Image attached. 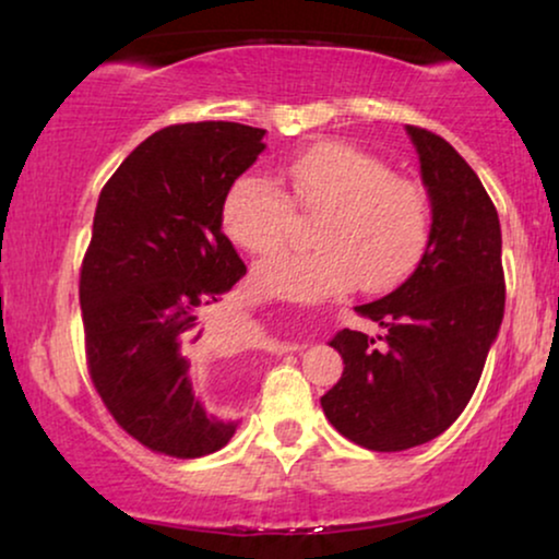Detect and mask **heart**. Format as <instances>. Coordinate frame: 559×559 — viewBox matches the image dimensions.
Masks as SVG:
<instances>
[{
    "mask_svg": "<svg viewBox=\"0 0 559 559\" xmlns=\"http://www.w3.org/2000/svg\"><path fill=\"white\" fill-rule=\"evenodd\" d=\"M293 203L312 226V251H277L254 266L259 293L287 302H323L348 293L386 289L415 270L430 241L423 188L343 142L310 144L280 167ZM293 205L262 173H243L226 190L221 224L249 254L277 249L293 226Z\"/></svg>",
    "mask_w": 559,
    "mask_h": 559,
    "instance_id": "b5f03b06",
    "label": "heart"
}]
</instances>
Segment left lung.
Segmentation results:
<instances>
[{"label":"left lung","instance_id":"obj_1","mask_svg":"<svg viewBox=\"0 0 559 559\" xmlns=\"http://www.w3.org/2000/svg\"><path fill=\"white\" fill-rule=\"evenodd\" d=\"M407 134L430 198V241L394 293L356 305L386 335H333L343 373L320 396L343 438L379 453L423 445L455 423L503 320L501 226L484 182L442 136Z\"/></svg>","mask_w":559,"mask_h":559}]
</instances>
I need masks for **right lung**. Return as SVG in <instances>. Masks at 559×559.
Returning <instances> with one entry per match:
<instances>
[{
  "instance_id": "right-lung-1",
  "label": "right lung",
  "mask_w": 559,
  "mask_h": 559,
  "mask_svg": "<svg viewBox=\"0 0 559 559\" xmlns=\"http://www.w3.org/2000/svg\"><path fill=\"white\" fill-rule=\"evenodd\" d=\"M264 134L236 121L165 127L98 195L81 270L88 371L114 419L157 453L201 457L239 430L205 409L195 366L224 338L213 305L247 274L221 205Z\"/></svg>"
}]
</instances>
